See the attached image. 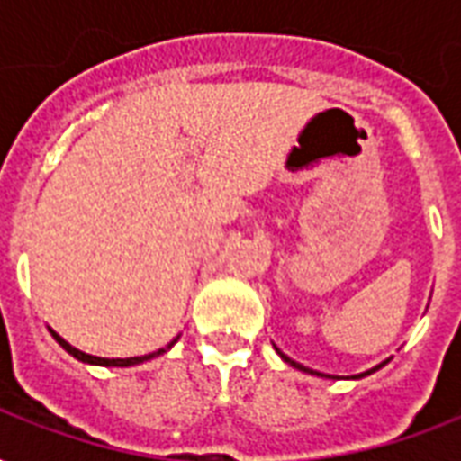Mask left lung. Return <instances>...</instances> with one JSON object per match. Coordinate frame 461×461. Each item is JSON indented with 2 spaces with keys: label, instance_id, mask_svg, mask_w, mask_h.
<instances>
[{
  "label": "left lung",
  "instance_id": "obj_1",
  "mask_svg": "<svg viewBox=\"0 0 461 461\" xmlns=\"http://www.w3.org/2000/svg\"><path fill=\"white\" fill-rule=\"evenodd\" d=\"M276 348V346H274ZM276 353H279L281 356V360H286V363H289V366H294L296 367V370H303V373H311V375H321V377H330V375H323V373H319V370H311V367H306V366H301V363H296V360H291L289 356H284V353H281L279 348H276ZM387 360H383V363H380V366H375V367H370V370H366V373H360V375H353V377H366V375H370V373H375V370H380V367L385 366Z\"/></svg>",
  "mask_w": 461,
  "mask_h": 461
}]
</instances>
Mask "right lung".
Returning a JSON list of instances; mask_svg holds the SVG:
<instances>
[{
	"mask_svg": "<svg viewBox=\"0 0 461 461\" xmlns=\"http://www.w3.org/2000/svg\"><path fill=\"white\" fill-rule=\"evenodd\" d=\"M51 330V329H49ZM51 336L56 339V343L64 348L66 353H71V356L76 357V360H81V363H88V366H105V367H131V366H138V363H145V360H152V357L162 356V353H167L175 343H177V339H172L170 343L165 348H160V350H152V353H148V356H135V357H98V356H88V353H84V350H78V348H74L68 340H64L56 330H51Z\"/></svg>",
	"mask_w": 461,
	"mask_h": 461,
	"instance_id": "obj_1",
	"label": "right lung"
}]
</instances>
